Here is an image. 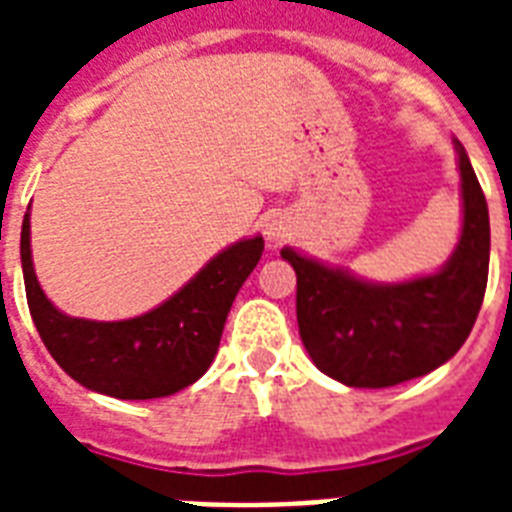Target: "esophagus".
<instances>
[{"instance_id":"esophagus-1","label":"esophagus","mask_w":512,"mask_h":512,"mask_svg":"<svg viewBox=\"0 0 512 512\" xmlns=\"http://www.w3.org/2000/svg\"><path fill=\"white\" fill-rule=\"evenodd\" d=\"M287 236H289L287 220H281V217H273V220H268V223H265V239L271 241V244H279V241H284Z\"/></svg>"}]
</instances>
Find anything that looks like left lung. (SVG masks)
<instances>
[{
  "label": "left lung",
  "instance_id": "8db88e82",
  "mask_svg": "<svg viewBox=\"0 0 512 512\" xmlns=\"http://www.w3.org/2000/svg\"><path fill=\"white\" fill-rule=\"evenodd\" d=\"M462 233L438 273L372 284L284 247L297 273V324L313 364L350 388H390L433 372L462 348L489 279V209L460 140Z\"/></svg>",
  "mask_w": 512,
  "mask_h": 512
}]
</instances>
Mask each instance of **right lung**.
<instances>
[{"mask_svg": "<svg viewBox=\"0 0 512 512\" xmlns=\"http://www.w3.org/2000/svg\"><path fill=\"white\" fill-rule=\"evenodd\" d=\"M263 249V236L236 241L154 311L127 321H90L60 313L44 297L31 263L28 212L20 231L28 311L44 348L79 385L122 401L172 396L207 372L233 300Z\"/></svg>", "mask_w": 512, "mask_h": 512, "instance_id": "add662e5", "label": "right lung"}]
</instances>
